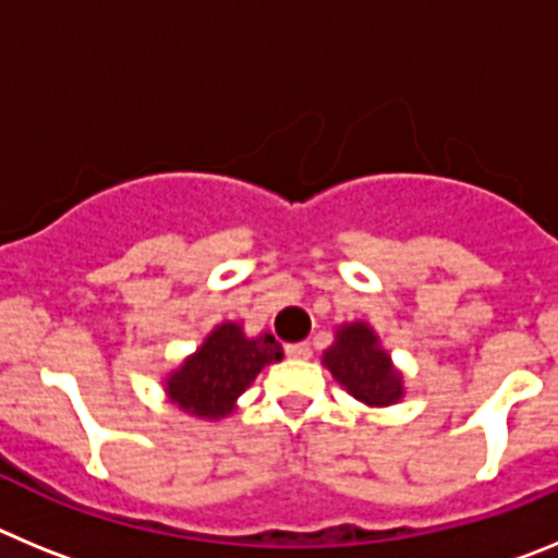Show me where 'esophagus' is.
<instances>
[{"mask_svg": "<svg viewBox=\"0 0 558 558\" xmlns=\"http://www.w3.org/2000/svg\"><path fill=\"white\" fill-rule=\"evenodd\" d=\"M284 352H288V357H293V360H310V357H313V349H310V343H290Z\"/></svg>", "mask_w": 558, "mask_h": 558, "instance_id": "esophagus-1", "label": "esophagus"}]
</instances>
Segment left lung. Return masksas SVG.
I'll use <instances>...</instances> for the list:
<instances>
[{
  "label": "left lung",
  "mask_w": 558,
  "mask_h": 558,
  "mask_svg": "<svg viewBox=\"0 0 558 558\" xmlns=\"http://www.w3.org/2000/svg\"><path fill=\"white\" fill-rule=\"evenodd\" d=\"M340 388L366 408L397 405L405 397V377L393 366L372 324L349 322L335 329V343L322 354Z\"/></svg>",
  "instance_id": "obj_1"
}]
</instances>
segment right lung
<instances>
[{
	"label": "right lung",
	"instance_id": "obj_1",
	"mask_svg": "<svg viewBox=\"0 0 558 558\" xmlns=\"http://www.w3.org/2000/svg\"><path fill=\"white\" fill-rule=\"evenodd\" d=\"M284 357L270 332L245 335L240 322L211 329L198 349L165 377V393L179 411L198 418H226L236 399L270 363Z\"/></svg>",
	"mask_w": 558,
	"mask_h": 558
}]
</instances>
